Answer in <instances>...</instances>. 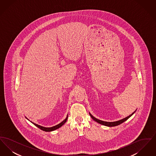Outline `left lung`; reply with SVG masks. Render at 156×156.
Listing matches in <instances>:
<instances>
[{"mask_svg": "<svg viewBox=\"0 0 156 156\" xmlns=\"http://www.w3.org/2000/svg\"><path fill=\"white\" fill-rule=\"evenodd\" d=\"M136 111L134 112L133 113H132L131 115H130L129 116H128L127 117L125 118H123V119L119 120L116 121V122H105V121L101 120H99V119H97L96 118H95L94 116H93L90 113H89V115H90V117L92 118V119H93V120H94L95 122H97L98 123L101 124V125H104V126H108V127H113V126L119 125L122 124V123H123L124 122H125L126 120H127L130 117H131V116L133 115L134 113V112H136Z\"/></svg>", "mask_w": 156, "mask_h": 156, "instance_id": "obj_1", "label": "left lung"}]
</instances>
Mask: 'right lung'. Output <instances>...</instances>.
<instances>
[{
	"mask_svg": "<svg viewBox=\"0 0 156 156\" xmlns=\"http://www.w3.org/2000/svg\"><path fill=\"white\" fill-rule=\"evenodd\" d=\"M68 115H67V118H66L65 120H64L62 122H61L58 125H56V126H52V127H43V126L38 125L36 124V123H33V122H31L33 124H34L35 126H37V127H38L39 129H40L41 130H43V131H45V132H51V131H54V130H55L58 129V128L61 127V126H62L63 125H64V123L67 122V119H68ZM26 118L27 119H28L26 117ZM28 120H29V119H28Z\"/></svg>",
	"mask_w": 156,
	"mask_h": 156,
	"instance_id": "1",
	"label": "right lung"
}]
</instances>
